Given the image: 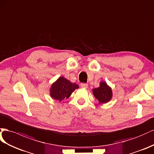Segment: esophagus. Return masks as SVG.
<instances>
[{
	"mask_svg": "<svg viewBox=\"0 0 154 154\" xmlns=\"http://www.w3.org/2000/svg\"><path fill=\"white\" fill-rule=\"evenodd\" d=\"M88 86V84H86V83H81V86L83 88H87Z\"/></svg>",
	"mask_w": 154,
	"mask_h": 154,
	"instance_id": "esophagus-1",
	"label": "esophagus"
}]
</instances>
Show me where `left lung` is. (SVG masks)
Here are the masks:
<instances>
[{"instance_id": "1", "label": "left lung", "mask_w": 154, "mask_h": 154, "mask_svg": "<svg viewBox=\"0 0 154 154\" xmlns=\"http://www.w3.org/2000/svg\"><path fill=\"white\" fill-rule=\"evenodd\" d=\"M92 91L94 96L101 104L107 103L112 97V89L105 82H101L100 87L94 88Z\"/></svg>"}]
</instances>
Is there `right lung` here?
<instances>
[{"instance_id":"right-lung-1","label":"right lung","mask_w":154,"mask_h":154,"mask_svg":"<svg viewBox=\"0 0 154 154\" xmlns=\"http://www.w3.org/2000/svg\"><path fill=\"white\" fill-rule=\"evenodd\" d=\"M79 87L76 83H72L64 77H60L51 85L50 96L53 99L61 101L65 98H68Z\"/></svg>"}]
</instances>
